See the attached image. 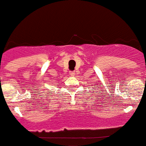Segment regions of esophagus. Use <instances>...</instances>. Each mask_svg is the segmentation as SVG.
Here are the masks:
<instances>
[{"label":"esophagus","instance_id":"1","mask_svg":"<svg viewBox=\"0 0 146 146\" xmlns=\"http://www.w3.org/2000/svg\"><path fill=\"white\" fill-rule=\"evenodd\" d=\"M75 74H76V73H75V71H70V76H73Z\"/></svg>","mask_w":146,"mask_h":146}]
</instances>
